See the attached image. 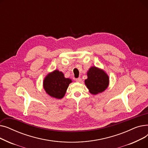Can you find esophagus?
<instances>
[{
    "instance_id": "obj_1",
    "label": "esophagus",
    "mask_w": 148,
    "mask_h": 148,
    "mask_svg": "<svg viewBox=\"0 0 148 148\" xmlns=\"http://www.w3.org/2000/svg\"><path fill=\"white\" fill-rule=\"evenodd\" d=\"M82 81V79L80 78V77H79V78H77V79H75V82H81Z\"/></svg>"
}]
</instances>
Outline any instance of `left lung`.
Wrapping results in <instances>:
<instances>
[{"mask_svg":"<svg viewBox=\"0 0 148 148\" xmlns=\"http://www.w3.org/2000/svg\"><path fill=\"white\" fill-rule=\"evenodd\" d=\"M88 79L84 83L93 95L104 91L109 84V78L104 70L96 66H92L87 73Z\"/></svg>","mask_w":148,"mask_h":148,"instance_id":"left-lung-1","label":"left lung"}]
</instances>
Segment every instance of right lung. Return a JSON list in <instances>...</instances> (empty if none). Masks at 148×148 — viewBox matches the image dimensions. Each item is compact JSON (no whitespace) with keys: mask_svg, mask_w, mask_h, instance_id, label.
<instances>
[{"mask_svg":"<svg viewBox=\"0 0 148 148\" xmlns=\"http://www.w3.org/2000/svg\"><path fill=\"white\" fill-rule=\"evenodd\" d=\"M71 82V79L65 78L63 73L56 69L45 77L43 87L50 97L61 99L64 97L69 84Z\"/></svg>","mask_w":148,"mask_h":148,"instance_id":"obj_1","label":"right lung"}]
</instances>
